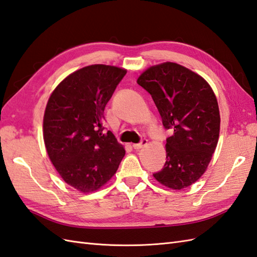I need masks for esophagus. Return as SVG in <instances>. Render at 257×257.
<instances>
[{"mask_svg": "<svg viewBox=\"0 0 257 257\" xmlns=\"http://www.w3.org/2000/svg\"><path fill=\"white\" fill-rule=\"evenodd\" d=\"M148 143V140L147 139H141V141L139 143H135V145H133L134 149H136V150H139V149H141L142 147H145Z\"/></svg>", "mask_w": 257, "mask_h": 257, "instance_id": "34e87169", "label": "esophagus"}]
</instances>
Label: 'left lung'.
Masks as SVG:
<instances>
[{
    "label": "left lung",
    "mask_w": 257,
    "mask_h": 257,
    "mask_svg": "<svg viewBox=\"0 0 257 257\" xmlns=\"http://www.w3.org/2000/svg\"><path fill=\"white\" fill-rule=\"evenodd\" d=\"M138 84L150 93L172 136L166 139V162L153 176L166 187L183 189L204 174L216 150L220 114L210 85L177 63L146 70Z\"/></svg>",
    "instance_id": "8db88e82"
}]
</instances>
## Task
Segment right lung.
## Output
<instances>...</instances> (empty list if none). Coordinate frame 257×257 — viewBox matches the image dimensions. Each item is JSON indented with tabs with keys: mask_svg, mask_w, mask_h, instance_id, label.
Instances as JSON below:
<instances>
[{
	"mask_svg": "<svg viewBox=\"0 0 257 257\" xmlns=\"http://www.w3.org/2000/svg\"><path fill=\"white\" fill-rule=\"evenodd\" d=\"M127 71L94 64L75 71L48 100L44 140L52 164L70 186L98 189L114 176L124 157L111 131H104V110Z\"/></svg>",
	"mask_w": 257,
	"mask_h": 257,
	"instance_id": "obj_1",
	"label": "right lung"
}]
</instances>
